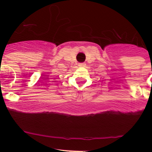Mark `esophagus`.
<instances>
[{"label": "esophagus", "instance_id": "esophagus-1", "mask_svg": "<svg viewBox=\"0 0 152 152\" xmlns=\"http://www.w3.org/2000/svg\"><path fill=\"white\" fill-rule=\"evenodd\" d=\"M78 66L79 67H85V63H79V65H78Z\"/></svg>", "mask_w": 152, "mask_h": 152}]
</instances>
